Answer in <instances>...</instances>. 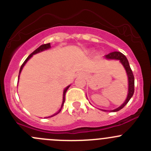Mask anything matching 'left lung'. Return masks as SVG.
Returning a JSON list of instances; mask_svg holds the SVG:
<instances>
[{"label": "left lung", "instance_id": "1", "mask_svg": "<svg viewBox=\"0 0 151 151\" xmlns=\"http://www.w3.org/2000/svg\"><path fill=\"white\" fill-rule=\"evenodd\" d=\"M104 58L106 59V60H119L120 63H121V64L123 65V66L124 67L128 77V93L127 97H126L124 102H123L121 106H118V108L112 109V110L101 109V110L104 111V112H107V111H109V112H118L120 109H121L122 108L124 107L126 105V104L129 102V100L131 99V98L133 96L134 92V77L133 73H132V69H131L130 66H129V61H128L126 57L123 54V53L120 52H110L108 55H105Z\"/></svg>", "mask_w": 151, "mask_h": 151}]
</instances>
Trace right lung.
I'll list each match as a JSON object with an SVG mask.
<instances>
[{"label": "right lung", "mask_w": 151, "mask_h": 151, "mask_svg": "<svg viewBox=\"0 0 151 151\" xmlns=\"http://www.w3.org/2000/svg\"><path fill=\"white\" fill-rule=\"evenodd\" d=\"M50 48H51V45H50V43L46 44V45H41L40 47H38V48L36 49V50H34V51H33V52H32L31 54H30V55H29L28 57L27 58H26V60H25V61H24V63H22V66H21V67H20V69H19V76H18V83H19V75H20L21 72H22V68H23V67L25 66V65L26 64V63H27V62H28V60H30V58H32V56H33V55H36V54H37V53H39V52H43V51H45V50H49V49H50ZM70 86H71V85H68V86H67L66 88H64V90H63V101H62L61 106H60V109H59V110L57 112H55V113H54V114H53V115H50V116L46 117V118H51V117H53V116H55V115H58V114L59 112H60V111H61L62 108H63V104H64V102H65V95H66V93L67 90H68V88H69Z\"/></svg>", "instance_id": "1"}]
</instances>
